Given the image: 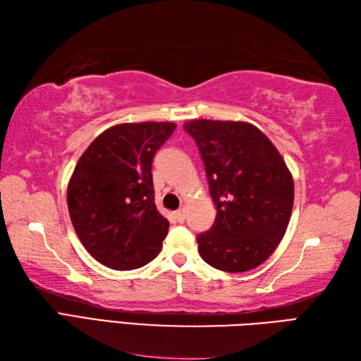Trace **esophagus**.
<instances>
[{"mask_svg": "<svg viewBox=\"0 0 361 361\" xmlns=\"http://www.w3.org/2000/svg\"><path fill=\"white\" fill-rule=\"evenodd\" d=\"M185 216H187V209L185 208H179L178 211H174V219L176 221H178L179 224H182V222H185Z\"/></svg>", "mask_w": 361, "mask_h": 361, "instance_id": "obj_1", "label": "esophagus"}]
</instances>
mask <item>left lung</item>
Here are the masks:
<instances>
[{
	"mask_svg": "<svg viewBox=\"0 0 361 361\" xmlns=\"http://www.w3.org/2000/svg\"><path fill=\"white\" fill-rule=\"evenodd\" d=\"M183 128L199 147L217 209L213 226L197 235L200 257L226 272L259 267L291 219L294 180L283 157L248 122L195 119Z\"/></svg>",
	"mask_w": 361,
	"mask_h": 361,
	"instance_id": "obj_1",
	"label": "left lung"
}]
</instances>
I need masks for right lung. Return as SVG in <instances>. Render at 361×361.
<instances>
[{
    "instance_id": "obj_1",
    "label": "right lung",
    "mask_w": 361,
    "mask_h": 361,
    "mask_svg": "<svg viewBox=\"0 0 361 361\" xmlns=\"http://www.w3.org/2000/svg\"><path fill=\"white\" fill-rule=\"evenodd\" d=\"M173 122H137L107 128L79 157L67 205L84 248L102 265L130 271L161 251L170 222L154 204V154Z\"/></svg>"
}]
</instances>
